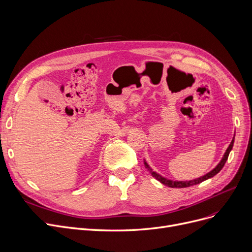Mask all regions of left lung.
I'll use <instances>...</instances> for the list:
<instances>
[{
	"label": "left lung",
	"mask_w": 252,
	"mask_h": 252,
	"mask_svg": "<svg viewBox=\"0 0 252 252\" xmlns=\"http://www.w3.org/2000/svg\"><path fill=\"white\" fill-rule=\"evenodd\" d=\"M234 139H235V135H234V137H233V139H232V141H231V143H230L229 148L226 149V151H225V153H224V155H223L222 159L220 160V162L218 164V166L215 167L214 169H212L210 172L206 173L205 175H203V176H201V177H199V178H196V179H191V181H186V182H185V181H179V182H178V181H171V179H167V178L163 177L162 175L158 174L157 172L153 171V169L149 166V164L146 162V160L143 161V162H145L146 168H148V170L152 173V175H153L156 179H157V181H159L161 184H163V185H165V186H167V187H170V188H188V187H190V186L198 185V184H200V183H202V182L206 181V179H208V178L213 177L214 175H217V174L222 169V167L224 166V164H225V162H226V160H227V157H229V154H230V152H231L232 149H233Z\"/></svg>",
	"instance_id": "left-lung-1"
}]
</instances>
